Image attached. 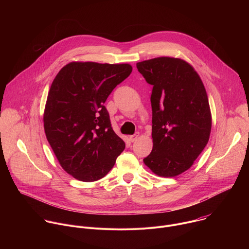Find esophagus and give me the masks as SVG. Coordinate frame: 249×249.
<instances>
[{
  "label": "esophagus",
  "mask_w": 249,
  "mask_h": 249,
  "mask_svg": "<svg viewBox=\"0 0 249 249\" xmlns=\"http://www.w3.org/2000/svg\"><path fill=\"white\" fill-rule=\"evenodd\" d=\"M139 136H140V134L137 132V133H135L134 135H132V136H130V141L131 142H135V141H137V139L139 138Z\"/></svg>",
  "instance_id": "1"
}]
</instances>
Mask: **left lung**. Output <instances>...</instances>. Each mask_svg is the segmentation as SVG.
<instances>
[{
  "instance_id": "1",
  "label": "left lung",
  "mask_w": 249,
  "mask_h": 249,
  "mask_svg": "<svg viewBox=\"0 0 249 249\" xmlns=\"http://www.w3.org/2000/svg\"><path fill=\"white\" fill-rule=\"evenodd\" d=\"M153 86V150L144 159L157 175L174 177L189 169L206 147L212 115L205 87L194 68L173 57L137 63Z\"/></svg>"
}]
</instances>
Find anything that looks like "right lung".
I'll use <instances>...</instances> for the list:
<instances>
[{"mask_svg": "<svg viewBox=\"0 0 249 249\" xmlns=\"http://www.w3.org/2000/svg\"><path fill=\"white\" fill-rule=\"evenodd\" d=\"M131 72L129 64L71 62L55 77L45 104L44 131L60 165L76 179L102 178L124 151L104 102Z\"/></svg>", "mask_w": 249, "mask_h": 249, "instance_id": "add662e5", "label": "right lung"}]
</instances>
